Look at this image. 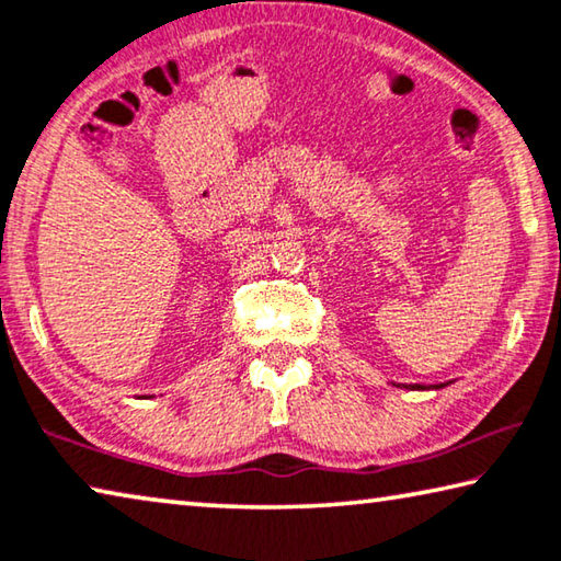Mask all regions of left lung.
I'll use <instances>...</instances> for the list:
<instances>
[{
	"label": "left lung",
	"instance_id": "obj_1",
	"mask_svg": "<svg viewBox=\"0 0 561 561\" xmlns=\"http://www.w3.org/2000/svg\"><path fill=\"white\" fill-rule=\"evenodd\" d=\"M411 389H426V386H419V383H413ZM434 389H442V386H434Z\"/></svg>",
	"mask_w": 561,
	"mask_h": 561
}]
</instances>
